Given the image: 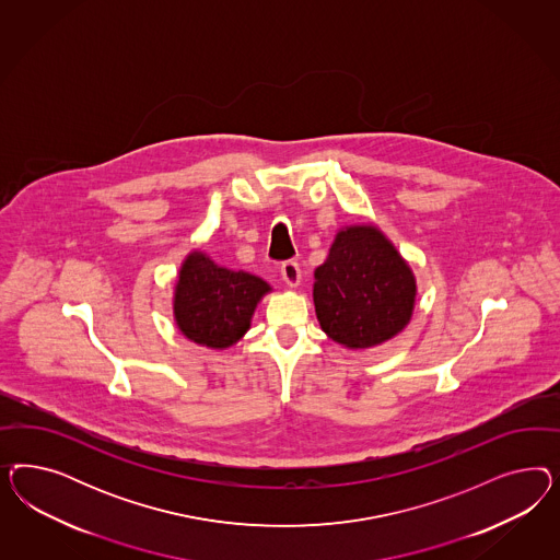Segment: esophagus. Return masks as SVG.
<instances>
[{
  "instance_id": "34e87169",
  "label": "esophagus",
  "mask_w": 560,
  "mask_h": 560,
  "mask_svg": "<svg viewBox=\"0 0 560 560\" xmlns=\"http://www.w3.org/2000/svg\"><path fill=\"white\" fill-rule=\"evenodd\" d=\"M281 277L285 281L288 288H298L300 281H302V271H300V265L295 260H288L281 265Z\"/></svg>"
}]
</instances>
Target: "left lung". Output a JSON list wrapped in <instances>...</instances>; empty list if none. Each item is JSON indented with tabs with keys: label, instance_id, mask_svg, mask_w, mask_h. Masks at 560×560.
<instances>
[{
	"label": "left lung",
	"instance_id": "obj_1",
	"mask_svg": "<svg viewBox=\"0 0 560 560\" xmlns=\"http://www.w3.org/2000/svg\"><path fill=\"white\" fill-rule=\"evenodd\" d=\"M314 305L328 339L370 349L400 335L412 318L417 279L407 260L372 223L337 232L314 271Z\"/></svg>",
	"mask_w": 560,
	"mask_h": 560
}]
</instances>
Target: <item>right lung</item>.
Returning <instances> with one entry per match:
<instances>
[{"mask_svg": "<svg viewBox=\"0 0 560 560\" xmlns=\"http://www.w3.org/2000/svg\"><path fill=\"white\" fill-rule=\"evenodd\" d=\"M271 291L260 277L215 265L201 250L183 260L174 288V323L188 340L228 349L242 339L258 302Z\"/></svg>", "mask_w": 560, "mask_h": 560, "instance_id": "1", "label": "right lung"}]
</instances>
